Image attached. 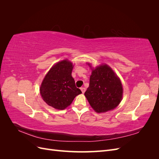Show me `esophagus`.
Segmentation results:
<instances>
[{"label":"esophagus","mask_w":159,"mask_h":159,"mask_svg":"<svg viewBox=\"0 0 159 159\" xmlns=\"http://www.w3.org/2000/svg\"><path fill=\"white\" fill-rule=\"evenodd\" d=\"M80 89H81V92H82L83 93H85V88H81Z\"/></svg>","instance_id":"34e87169"}]
</instances>
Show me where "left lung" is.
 Returning a JSON list of instances; mask_svg holds the SVG:
<instances>
[{"label": "left lung", "mask_w": 159, "mask_h": 159, "mask_svg": "<svg viewBox=\"0 0 159 159\" xmlns=\"http://www.w3.org/2000/svg\"><path fill=\"white\" fill-rule=\"evenodd\" d=\"M89 85L84 95L97 113H104L118 106L122 100L121 80L107 64L91 68Z\"/></svg>", "instance_id": "8db88e82"}]
</instances>
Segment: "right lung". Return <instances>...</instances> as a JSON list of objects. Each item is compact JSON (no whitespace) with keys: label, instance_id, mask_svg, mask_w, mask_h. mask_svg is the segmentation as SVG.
<instances>
[{"label":"right lung","instance_id":"right-lung-1","mask_svg":"<svg viewBox=\"0 0 159 159\" xmlns=\"http://www.w3.org/2000/svg\"><path fill=\"white\" fill-rule=\"evenodd\" d=\"M74 66L68 60L57 62L48 72L40 88L43 100L50 106L63 110L81 93L71 76Z\"/></svg>","mask_w":159,"mask_h":159}]
</instances>
